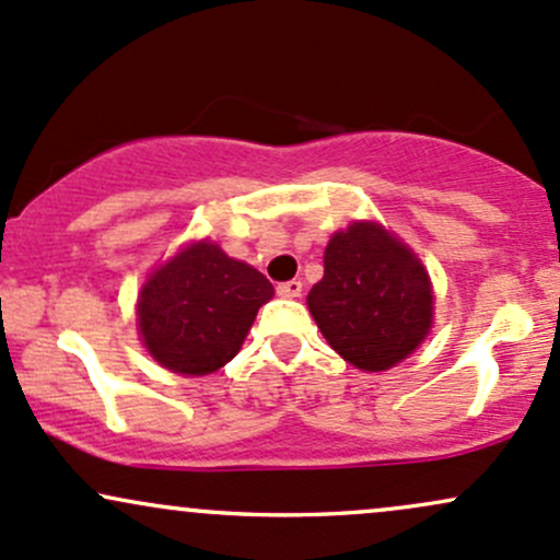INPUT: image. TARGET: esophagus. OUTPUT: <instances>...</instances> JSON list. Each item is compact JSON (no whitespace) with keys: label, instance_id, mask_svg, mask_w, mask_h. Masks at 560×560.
Listing matches in <instances>:
<instances>
[{"label":"esophagus","instance_id":"1","mask_svg":"<svg viewBox=\"0 0 560 560\" xmlns=\"http://www.w3.org/2000/svg\"><path fill=\"white\" fill-rule=\"evenodd\" d=\"M278 293L282 299H296L302 296V280H285L278 285Z\"/></svg>","mask_w":560,"mask_h":560}]
</instances>
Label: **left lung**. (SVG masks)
<instances>
[{
    "label": "left lung",
    "instance_id": "1",
    "mask_svg": "<svg viewBox=\"0 0 560 560\" xmlns=\"http://www.w3.org/2000/svg\"><path fill=\"white\" fill-rule=\"evenodd\" d=\"M323 264L306 304L341 358L387 371L417 350L432 323V288L406 245L378 224H352L330 237Z\"/></svg>",
    "mask_w": 560,
    "mask_h": 560
}]
</instances>
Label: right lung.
<instances>
[{
  "label": "right lung",
  "instance_id": "right-lung-1",
  "mask_svg": "<svg viewBox=\"0 0 560 560\" xmlns=\"http://www.w3.org/2000/svg\"><path fill=\"white\" fill-rule=\"evenodd\" d=\"M272 282L213 243L173 256L138 296V326L147 350L165 369L202 376L237 354Z\"/></svg>",
  "mask_w": 560,
  "mask_h": 560
}]
</instances>
